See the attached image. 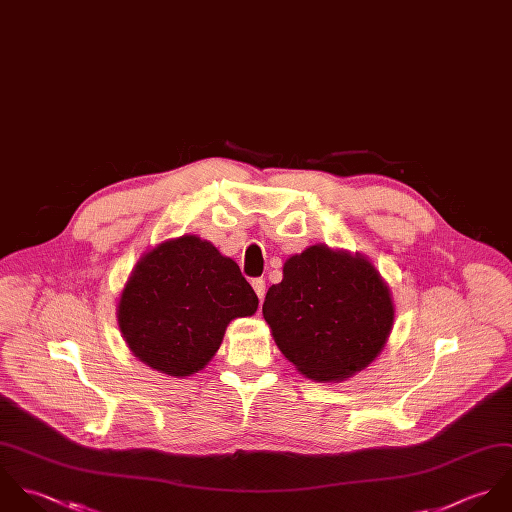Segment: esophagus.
<instances>
[{
	"label": "esophagus",
	"mask_w": 512,
	"mask_h": 512,
	"mask_svg": "<svg viewBox=\"0 0 512 512\" xmlns=\"http://www.w3.org/2000/svg\"><path fill=\"white\" fill-rule=\"evenodd\" d=\"M251 287H253V291L257 293L259 301H263V297H265V281H263V279H253V281H251Z\"/></svg>",
	"instance_id": "esophagus-1"
}]
</instances>
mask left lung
Masks as SVG:
<instances>
[{"mask_svg": "<svg viewBox=\"0 0 512 512\" xmlns=\"http://www.w3.org/2000/svg\"><path fill=\"white\" fill-rule=\"evenodd\" d=\"M394 312L388 285L366 257L326 245L289 257L263 303L279 350L316 382H342L374 362Z\"/></svg>", "mask_w": 512, "mask_h": 512, "instance_id": "1", "label": "left lung"}]
</instances>
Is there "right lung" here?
Listing matches in <instances>:
<instances>
[{"label": "right lung", "mask_w": 512, "mask_h": 512, "mask_svg": "<svg viewBox=\"0 0 512 512\" xmlns=\"http://www.w3.org/2000/svg\"><path fill=\"white\" fill-rule=\"evenodd\" d=\"M259 299L237 263L196 235L168 239L140 257L116 308L130 352L176 378L192 376L217 352L233 318Z\"/></svg>", "instance_id": "obj_1"}]
</instances>
